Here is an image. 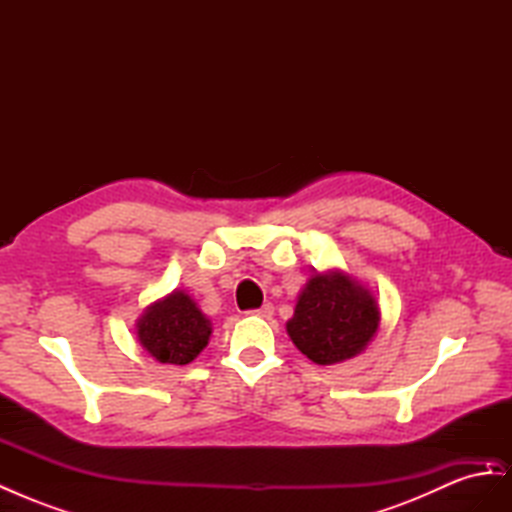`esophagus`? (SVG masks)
I'll return each instance as SVG.
<instances>
[{
  "instance_id": "34e87169",
  "label": "esophagus",
  "mask_w": 512,
  "mask_h": 512,
  "mask_svg": "<svg viewBox=\"0 0 512 512\" xmlns=\"http://www.w3.org/2000/svg\"><path fill=\"white\" fill-rule=\"evenodd\" d=\"M250 316H260V318H271L273 316V305L271 303H267V305H262L260 309H252V312H247Z\"/></svg>"
}]
</instances>
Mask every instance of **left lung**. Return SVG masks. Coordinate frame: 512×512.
Segmentation results:
<instances>
[{
	"mask_svg": "<svg viewBox=\"0 0 512 512\" xmlns=\"http://www.w3.org/2000/svg\"><path fill=\"white\" fill-rule=\"evenodd\" d=\"M376 294L342 269L314 271L299 292L286 333L309 361L335 365L361 354L380 329Z\"/></svg>",
	"mask_w": 512,
	"mask_h": 512,
	"instance_id": "left-lung-1",
	"label": "left lung"
}]
</instances>
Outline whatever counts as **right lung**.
Listing matches in <instances>:
<instances>
[{
  "label": "right lung",
  "instance_id": "1",
  "mask_svg": "<svg viewBox=\"0 0 512 512\" xmlns=\"http://www.w3.org/2000/svg\"><path fill=\"white\" fill-rule=\"evenodd\" d=\"M211 333V320L179 288L147 305L136 320L138 344L158 363L168 365L192 363L207 348Z\"/></svg>",
  "mask_w": 512,
  "mask_h": 512
}]
</instances>
